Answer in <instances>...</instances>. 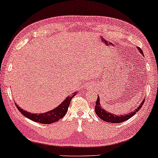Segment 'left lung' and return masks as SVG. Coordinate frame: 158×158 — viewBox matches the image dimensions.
<instances>
[{"mask_svg": "<svg viewBox=\"0 0 158 158\" xmlns=\"http://www.w3.org/2000/svg\"><path fill=\"white\" fill-rule=\"evenodd\" d=\"M139 51L141 52L142 55L143 54V51L140 48H137ZM145 99L143 100L140 106L138 107L137 108H135L133 111H132L131 113L127 114H122V115H116L112 114V113H109L108 111H106V110H104L102 107H101V104H100V100L99 96L97 97V100L96 101V106H95L94 110H95V113L97 116H99V118H100L101 119H102L103 121L107 122H110V123H121V122H123L124 121H127V119H129L130 117L134 116L136 113H137L140 109L141 108L142 106L144 103Z\"/></svg>", "mask_w": 158, "mask_h": 158, "instance_id": "8db88e82", "label": "left lung"}]
</instances>
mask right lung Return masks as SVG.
<instances>
[{
    "label": "right lung",
    "mask_w": 158,
    "mask_h": 158,
    "mask_svg": "<svg viewBox=\"0 0 158 158\" xmlns=\"http://www.w3.org/2000/svg\"><path fill=\"white\" fill-rule=\"evenodd\" d=\"M76 94H77V92L73 93L71 95L67 97V98L56 108L49 110V111L42 113V114H32V113L28 112L27 110H25L24 109L21 108L20 107L17 106L16 102H15V105H16L19 111L26 118H30L31 120L34 121V122H40L41 124H51L53 122H58V120H60L65 116L68 110L71 100L75 96Z\"/></svg>",
    "instance_id": "add662e5"
}]
</instances>
